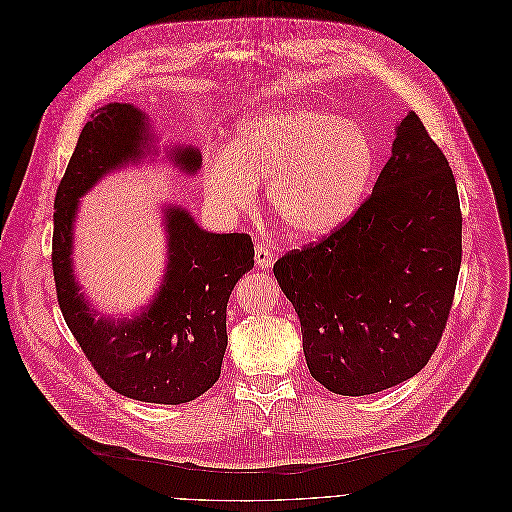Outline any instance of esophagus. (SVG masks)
I'll list each match as a JSON object with an SVG mask.
<instances>
[{
    "mask_svg": "<svg viewBox=\"0 0 512 512\" xmlns=\"http://www.w3.org/2000/svg\"><path fill=\"white\" fill-rule=\"evenodd\" d=\"M254 254H256V264L260 268H270V266H273V262L277 260V252L270 248L266 242H258L254 246Z\"/></svg>",
    "mask_w": 512,
    "mask_h": 512,
    "instance_id": "esophagus-1",
    "label": "esophagus"
}]
</instances>
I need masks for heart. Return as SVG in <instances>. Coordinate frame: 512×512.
I'll return each instance as SVG.
<instances>
[{"label": "heart", "instance_id": "b5f03b06", "mask_svg": "<svg viewBox=\"0 0 512 512\" xmlns=\"http://www.w3.org/2000/svg\"><path fill=\"white\" fill-rule=\"evenodd\" d=\"M376 144L335 113L277 109L239 128L223 153L204 163V192L221 215L246 213L268 182V206L295 239H318L343 227L370 192Z\"/></svg>", "mask_w": 512, "mask_h": 512}]
</instances>
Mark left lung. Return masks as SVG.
<instances>
[{"label": "left lung", "instance_id": "left-lung-1", "mask_svg": "<svg viewBox=\"0 0 512 512\" xmlns=\"http://www.w3.org/2000/svg\"><path fill=\"white\" fill-rule=\"evenodd\" d=\"M461 229L455 175L409 111L355 215L273 266L324 388L372 395L428 364L453 308Z\"/></svg>", "mask_w": 512, "mask_h": 512}]
</instances>
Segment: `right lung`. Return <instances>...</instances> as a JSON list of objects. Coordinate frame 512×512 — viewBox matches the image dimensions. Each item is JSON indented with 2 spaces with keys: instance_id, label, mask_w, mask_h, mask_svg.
Segmentation results:
<instances>
[{
  "instance_id": "add662e5",
  "label": "right lung",
  "mask_w": 512,
  "mask_h": 512,
  "mask_svg": "<svg viewBox=\"0 0 512 512\" xmlns=\"http://www.w3.org/2000/svg\"><path fill=\"white\" fill-rule=\"evenodd\" d=\"M146 115L109 103L90 115L59 182L51 264L57 302L86 359L115 393L142 403L179 405L204 395L221 376L227 349V302L254 266L248 233H208L184 208L165 213L169 262L153 304L132 320L99 318L72 270V227L78 198L99 179L150 150ZM186 173L200 169L196 148L173 150Z\"/></svg>"
}]
</instances>
